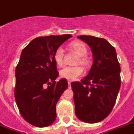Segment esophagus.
<instances>
[{"label": "esophagus", "instance_id": "esophagus-1", "mask_svg": "<svg viewBox=\"0 0 134 134\" xmlns=\"http://www.w3.org/2000/svg\"><path fill=\"white\" fill-rule=\"evenodd\" d=\"M68 85H69V88H71V81H68Z\"/></svg>", "mask_w": 134, "mask_h": 134}]
</instances>
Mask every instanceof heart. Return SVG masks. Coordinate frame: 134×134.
Segmentation results:
<instances>
[{
  "label": "heart",
  "instance_id": "1",
  "mask_svg": "<svg viewBox=\"0 0 134 134\" xmlns=\"http://www.w3.org/2000/svg\"><path fill=\"white\" fill-rule=\"evenodd\" d=\"M70 48L79 55V58L76 61V64H81L84 67H88L90 65V61L85 55L88 51L86 44L82 42L74 41L70 44ZM54 60L57 65L62 66L63 64V58H64V51L62 47H59L55 51L53 55ZM83 69L80 66L76 67H65L62 69L60 71V76L63 79L67 80L76 79L78 77L83 75Z\"/></svg>",
  "mask_w": 134,
  "mask_h": 134
}]
</instances>
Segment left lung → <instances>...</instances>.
Wrapping results in <instances>:
<instances>
[{
	"instance_id": "1",
	"label": "left lung",
	"mask_w": 134,
	"mask_h": 134,
	"mask_svg": "<svg viewBox=\"0 0 134 134\" xmlns=\"http://www.w3.org/2000/svg\"><path fill=\"white\" fill-rule=\"evenodd\" d=\"M91 48L93 63L81 82H71L75 114L86 123H97L111 112L120 88V66L116 51L108 41L91 35H81Z\"/></svg>"
}]
</instances>
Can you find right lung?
Segmentation results:
<instances>
[{"label":"right lung","mask_w":134,"mask_h":134,"mask_svg":"<svg viewBox=\"0 0 134 134\" xmlns=\"http://www.w3.org/2000/svg\"><path fill=\"white\" fill-rule=\"evenodd\" d=\"M71 35L39 37L23 49L15 69L14 97L21 116L30 125L46 127L56 119L57 102L68 88L59 76L53 55Z\"/></svg>","instance_id":"right-lung-1"}]
</instances>
